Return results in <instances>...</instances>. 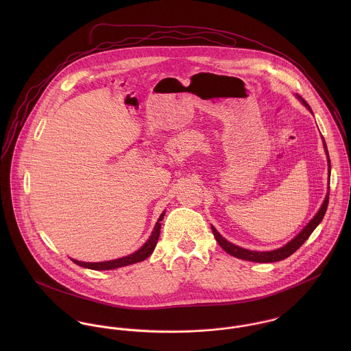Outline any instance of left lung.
Here are the masks:
<instances>
[{"instance_id":"obj_1","label":"left lung","mask_w":351,"mask_h":351,"mask_svg":"<svg viewBox=\"0 0 351 351\" xmlns=\"http://www.w3.org/2000/svg\"><path fill=\"white\" fill-rule=\"evenodd\" d=\"M299 99H300L301 102L311 110V108H309V105L306 104V101L304 100V99H301L300 96H299ZM323 142H324V141H323ZM324 150H326L327 158H328V173H330V171H331V162H330V156H328V150H327L326 142H324ZM328 195H330V192H327V196H326V199L323 201L322 208L319 209V212H317V213L313 216V219L306 224V227H304V230L301 231L300 234H299L295 239H292L288 245H285L284 247L277 249V250L262 251V252H261V251L246 250V249L238 247V246L232 245L231 242L226 241V239L216 231V228H215L213 226H210V228H212V232H213V235H215V239L217 241V243L220 245V247L226 251V252H228L230 255H232V256H237V258L245 259V261H251V262H261V263L278 262V261H282V259L288 258L289 255H292L298 249H300V246H302V243L311 237V234L313 232V230H315V228L319 226V223L323 220V217H324V215H326V210H327V206H328Z\"/></svg>"}]
</instances>
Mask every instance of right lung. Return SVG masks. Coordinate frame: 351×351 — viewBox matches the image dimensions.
Wrapping results in <instances>:
<instances>
[{"label": "right lung", "mask_w": 351, "mask_h": 351, "mask_svg": "<svg viewBox=\"0 0 351 351\" xmlns=\"http://www.w3.org/2000/svg\"><path fill=\"white\" fill-rule=\"evenodd\" d=\"M163 216H165V212L159 216L149 241L139 250L135 251L131 255H127V256H123V258H119V259H113V261H106V262H81V261H75V259H71V261L74 263H77L78 266L88 267V269H92V270H112V269H116V267H121V266L142 262V261H145L146 258L150 256L151 252L154 251L155 246H156V242H158V238H159V234H160V221H162Z\"/></svg>", "instance_id": "right-lung-1"}]
</instances>
